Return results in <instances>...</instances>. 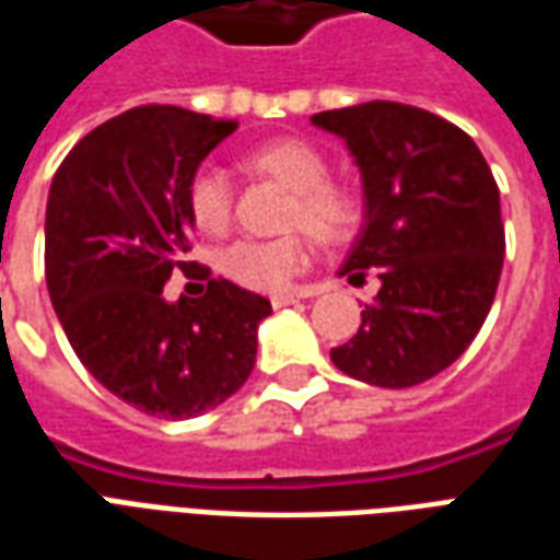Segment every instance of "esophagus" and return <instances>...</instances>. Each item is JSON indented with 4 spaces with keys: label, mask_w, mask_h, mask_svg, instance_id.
Segmentation results:
<instances>
[{
    "label": "esophagus",
    "mask_w": 560,
    "mask_h": 560,
    "mask_svg": "<svg viewBox=\"0 0 560 560\" xmlns=\"http://www.w3.org/2000/svg\"><path fill=\"white\" fill-rule=\"evenodd\" d=\"M269 303H272V308H284V305L300 303V293H276Z\"/></svg>",
    "instance_id": "1"
}]
</instances>
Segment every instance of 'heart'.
I'll list each match as a JSON object with an SVG mask.
<instances>
[{"label":"heart","mask_w":560,"mask_h":560,"mask_svg":"<svg viewBox=\"0 0 560 560\" xmlns=\"http://www.w3.org/2000/svg\"><path fill=\"white\" fill-rule=\"evenodd\" d=\"M255 176H267L291 191L284 207V228H303L317 243H339L360 221V200L348 185L327 179L324 152L296 138L269 140L243 159ZM188 212L200 231L221 233L231 224L233 188L221 167H200L188 183ZM308 267V243L303 233L276 240H236L219 255V269L236 284L257 293H279Z\"/></svg>","instance_id":"1"}]
</instances>
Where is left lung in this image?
Listing matches in <instances>:
<instances>
[{
	"label": "left lung",
	"instance_id": "obj_1",
	"mask_svg": "<svg viewBox=\"0 0 560 560\" xmlns=\"http://www.w3.org/2000/svg\"><path fill=\"white\" fill-rule=\"evenodd\" d=\"M345 140L363 179V228L339 276L375 269L363 324L332 348L363 384L417 387L468 351L504 267L501 195L477 143L441 116L369 102L312 116Z\"/></svg>",
	"mask_w": 560,
	"mask_h": 560
}]
</instances>
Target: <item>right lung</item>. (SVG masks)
I'll use <instances>...</instances> for the list:
<instances>
[{"label":"right lung","mask_w":560,"mask_h":560,"mask_svg":"<svg viewBox=\"0 0 560 560\" xmlns=\"http://www.w3.org/2000/svg\"><path fill=\"white\" fill-rule=\"evenodd\" d=\"M236 122L171 104L135 107L90 131L59 164L44 219V276L71 348L131 408L188 420L243 387L272 305L228 279L164 300L191 267L188 183Z\"/></svg>","instance_id":"1"}]
</instances>
